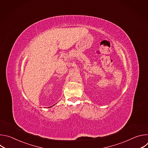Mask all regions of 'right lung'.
Returning a JSON list of instances; mask_svg holds the SVG:
<instances>
[{
    "mask_svg": "<svg viewBox=\"0 0 148 148\" xmlns=\"http://www.w3.org/2000/svg\"><path fill=\"white\" fill-rule=\"evenodd\" d=\"M54 105H55V104H54ZM53 106H51V107H53ZM48 107V108H50V107Z\"/></svg>",
    "mask_w": 148,
    "mask_h": 148,
    "instance_id": "obj_1",
    "label": "right lung"
}]
</instances>
